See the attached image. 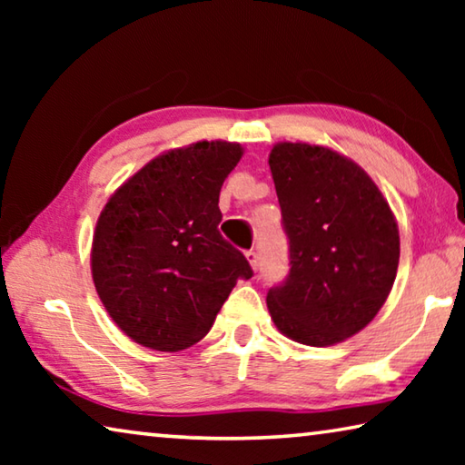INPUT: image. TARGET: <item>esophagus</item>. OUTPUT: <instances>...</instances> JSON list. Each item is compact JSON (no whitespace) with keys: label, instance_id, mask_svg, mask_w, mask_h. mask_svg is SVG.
Returning a JSON list of instances; mask_svg holds the SVG:
<instances>
[{"label":"esophagus","instance_id":"1","mask_svg":"<svg viewBox=\"0 0 465 465\" xmlns=\"http://www.w3.org/2000/svg\"><path fill=\"white\" fill-rule=\"evenodd\" d=\"M246 258H248V262H250L252 269L258 271V252L248 250V252H246Z\"/></svg>","mask_w":465,"mask_h":465}]
</instances>
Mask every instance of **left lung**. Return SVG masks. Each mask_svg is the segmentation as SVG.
I'll return each mask as SVG.
<instances>
[{"instance_id":"8db88e82","label":"left lung","mask_w":465,"mask_h":465,"mask_svg":"<svg viewBox=\"0 0 465 465\" xmlns=\"http://www.w3.org/2000/svg\"><path fill=\"white\" fill-rule=\"evenodd\" d=\"M289 274L266 305L282 334L310 346L351 338L388 299L400 261L398 225L365 170L328 147L277 143L269 155Z\"/></svg>"}]
</instances>
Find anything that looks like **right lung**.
I'll return each mask as SVG.
<instances>
[{"label":"right lung","mask_w":465,"mask_h":465,"mask_svg":"<svg viewBox=\"0 0 465 465\" xmlns=\"http://www.w3.org/2000/svg\"><path fill=\"white\" fill-rule=\"evenodd\" d=\"M242 147L199 141L157 155L110 196L92 242V277L133 341L183 351L209 332L252 266L219 233V193Z\"/></svg>","instance_id":"add662e5"}]
</instances>
